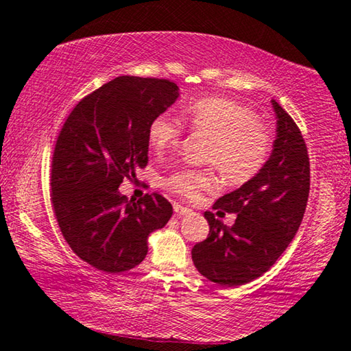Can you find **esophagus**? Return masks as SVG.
Returning <instances> with one entry per match:
<instances>
[{"instance_id":"esophagus-1","label":"esophagus","mask_w":351,"mask_h":351,"mask_svg":"<svg viewBox=\"0 0 351 351\" xmlns=\"http://www.w3.org/2000/svg\"><path fill=\"white\" fill-rule=\"evenodd\" d=\"M173 209H175V213L178 217H182V215H189L190 212H192V209H189V207H184L181 204H173Z\"/></svg>"}]
</instances>
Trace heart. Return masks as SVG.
Masks as SVG:
<instances>
[{"mask_svg":"<svg viewBox=\"0 0 351 351\" xmlns=\"http://www.w3.org/2000/svg\"><path fill=\"white\" fill-rule=\"evenodd\" d=\"M186 121L190 130L209 136L204 162L215 165L228 182H247L268 162L271 136L246 106L221 97L201 99L186 110ZM181 136V123L169 114L156 116L148 127V142L161 153L180 145ZM165 186L181 197L197 198L217 186V175L213 167L180 169L165 178Z\"/></svg>","mask_w":351,"mask_h":351,"instance_id":"heart-1","label":"heart"}]
</instances>
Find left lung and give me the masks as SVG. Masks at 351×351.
Returning <instances> with one entry per match:
<instances>
[{"instance_id": "left-lung-1", "label": "left lung", "mask_w": 351, "mask_h": 351, "mask_svg": "<svg viewBox=\"0 0 351 351\" xmlns=\"http://www.w3.org/2000/svg\"><path fill=\"white\" fill-rule=\"evenodd\" d=\"M277 138L268 162L240 189L218 198L213 209L237 213L226 226L204 212L209 235L192 249L201 276L221 287H240L265 274L300 228L310 193V158L299 127L276 100Z\"/></svg>"}]
</instances>
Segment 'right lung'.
<instances>
[{
	"instance_id": "add662e5",
	"label": "right lung",
	"mask_w": 351,
	"mask_h": 351,
	"mask_svg": "<svg viewBox=\"0 0 351 351\" xmlns=\"http://www.w3.org/2000/svg\"><path fill=\"white\" fill-rule=\"evenodd\" d=\"M180 97L165 79L121 75L83 97L58 134L51 201L69 247L108 274L133 269L148 252V235L164 228L173 207L162 195L134 201L122 181L148 162V127Z\"/></svg>"
}]
</instances>
